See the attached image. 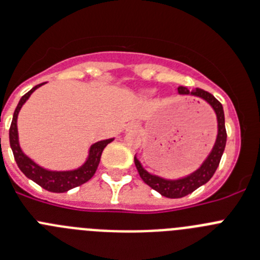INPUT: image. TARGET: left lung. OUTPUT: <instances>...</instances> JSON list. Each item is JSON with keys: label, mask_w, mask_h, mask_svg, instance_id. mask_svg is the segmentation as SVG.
I'll list each match as a JSON object with an SVG mask.
<instances>
[{"label": "left lung", "mask_w": 260, "mask_h": 260, "mask_svg": "<svg viewBox=\"0 0 260 260\" xmlns=\"http://www.w3.org/2000/svg\"><path fill=\"white\" fill-rule=\"evenodd\" d=\"M179 94H190L194 97L202 98L203 101H206L212 110L216 114V120H217V135L215 144L212 146V150L207 155V158L203 160L201 167L191 172L190 175L184 177H180L176 180H170L165 179V177L156 176V175L147 172L137 156H135V165L137 171H139L140 176L144 180L145 184L153 188L158 193H160L163 197L167 198H181L185 197L188 194L193 193L196 189L202 186L203 184L209 181L212 176H214L215 171H216L217 166L220 163L221 155L225 149V142H226V131H225V119H224V110L223 106L216 98L211 94V93L206 92L203 89H196V90H189L185 86H179L177 88Z\"/></svg>", "instance_id": "8db88e82"}]
</instances>
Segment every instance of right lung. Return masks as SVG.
<instances>
[{
    "label": "right lung",
    "mask_w": 260,
    "mask_h": 260,
    "mask_svg": "<svg viewBox=\"0 0 260 260\" xmlns=\"http://www.w3.org/2000/svg\"><path fill=\"white\" fill-rule=\"evenodd\" d=\"M44 84L45 83L34 86L29 92L25 93V94L20 98L19 104H18L15 111H14L13 121H11L10 131H9V139H10V146L11 150H13L16 165H18V167L20 168V171H22L28 179H31L32 181L39 184L41 188L46 189V190L49 191H53V193H64V191L70 190V189L76 188V186L79 185H83L84 182H86L88 180L92 179L93 175H94L95 171H97L100 160H101L102 151H104L105 147L107 146V144H110L114 139L102 140V141H98L95 142V144H93L92 146H90L89 154H88V158H86V160L84 162V165L80 166L79 168H76V170L49 171L43 168L41 166L36 165V163H35L31 158H28V156L23 153L22 149H20L16 120H18V114H19L20 109H22V106L25 104V101H27L28 98H29V95H31L37 88L44 85Z\"/></svg>",
    "instance_id": "1"
}]
</instances>
